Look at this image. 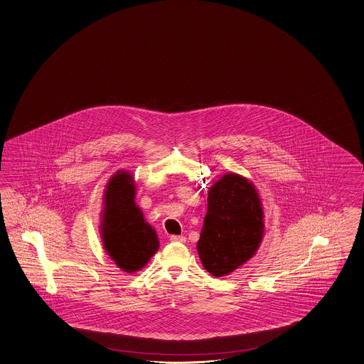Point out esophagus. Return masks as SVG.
Here are the masks:
<instances>
[{"mask_svg": "<svg viewBox=\"0 0 364 364\" xmlns=\"http://www.w3.org/2000/svg\"><path fill=\"white\" fill-rule=\"evenodd\" d=\"M171 242H180V243H184L186 242V237H183V235H171Z\"/></svg>", "mask_w": 364, "mask_h": 364, "instance_id": "34e87169", "label": "esophagus"}]
</instances>
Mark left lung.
Masks as SVG:
<instances>
[{
    "mask_svg": "<svg viewBox=\"0 0 364 364\" xmlns=\"http://www.w3.org/2000/svg\"><path fill=\"white\" fill-rule=\"evenodd\" d=\"M263 210L247 178L228 173L208 193V212L197 251L208 272L229 275L254 257L263 238Z\"/></svg>",
    "mask_w": 364,
    "mask_h": 364,
    "instance_id": "left-lung-1",
    "label": "left lung"
}]
</instances>
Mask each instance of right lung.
Masks as SVG:
<instances>
[{
  "mask_svg": "<svg viewBox=\"0 0 364 364\" xmlns=\"http://www.w3.org/2000/svg\"><path fill=\"white\" fill-rule=\"evenodd\" d=\"M132 175L117 172L105 191L102 240L109 257L126 272L141 269L159 247L156 232L134 203Z\"/></svg>",
  "mask_w": 364,
  "mask_h": 364,
  "instance_id": "add662e5",
  "label": "right lung"
}]
</instances>
